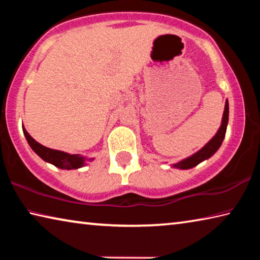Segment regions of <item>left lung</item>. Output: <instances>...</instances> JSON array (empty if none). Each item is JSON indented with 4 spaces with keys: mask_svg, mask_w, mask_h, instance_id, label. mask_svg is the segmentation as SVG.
I'll return each instance as SVG.
<instances>
[{
    "mask_svg": "<svg viewBox=\"0 0 260 260\" xmlns=\"http://www.w3.org/2000/svg\"><path fill=\"white\" fill-rule=\"evenodd\" d=\"M228 112H230L228 111V102L226 101L225 111H223L221 126H220L218 133L214 135V138L211 140L204 148H202L199 152H196L195 155H192L191 157L187 158V159L181 160L180 162H178V164H174L173 166L178 167V169H182V170L191 169V167L199 165L201 161L208 159V158L212 156L213 153L220 148V146H221L223 138H225L227 124H228Z\"/></svg>",
    "mask_w": 260,
    "mask_h": 260,
    "instance_id": "left-lung-1",
    "label": "left lung"
}]
</instances>
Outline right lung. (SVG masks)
Returning <instances> with one entry per match:
<instances>
[{"mask_svg":"<svg viewBox=\"0 0 260 260\" xmlns=\"http://www.w3.org/2000/svg\"><path fill=\"white\" fill-rule=\"evenodd\" d=\"M23 132L30 148H32L34 152L38 153L43 160L50 162V164L63 170H74L83 166L85 157L79 156V155H70V153H67V152L47 148L45 146H42V144L38 143L37 141H35L32 136L26 132L25 128H23Z\"/></svg>","mask_w":260,"mask_h":260,"instance_id":"1","label":"right lung"}]
</instances>
